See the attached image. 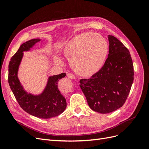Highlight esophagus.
<instances>
[{
  "mask_svg": "<svg viewBox=\"0 0 149 149\" xmlns=\"http://www.w3.org/2000/svg\"><path fill=\"white\" fill-rule=\"evenodd\" d=\"M67 77L68 78H70V79H74L75 78V77H74V76L72 74V73H67Z\"/></svg>",
  "mask_w": 149,
  "mask_h": 149,
  "instance_id": "34e87169",
  "label": "esophagus"
}]
</instances>
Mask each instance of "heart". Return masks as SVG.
Instances as JSON below:
<instances>
[{"instance_id": "obj_1", "label": "heart", "mask_w": 149, "mask_h": 149, "mask_svg": "<svg viewBox=\"0 0 149 149\" xmlns=\"http://www.w3.org/2000/svg\"><path fill=\"white\" fill-rule=\"evenodd\" d=\"M109 45L101 34L86 33L78 35L65 43L61 53L70 61L76 74L89 77L97 73L104 65L107 59ZM54 60L61 64L60 58Z\"/></svg>"}]
</instances>
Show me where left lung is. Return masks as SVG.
Returning <instances> with one entry per match:
<instances>
[{
  "instance_id": "8db88e82",
  "label": "left lung",
  "mask_w": 149,
  "mask_h": 149,
  "mask_svg": "<svg viewBox=\"0 0 149 149\" xmlns=\"http://www.w3.org/2000/svg\"><path fill=\"white\" fill-rule=\"evenodd\" d=\"M109 54L104 65L90 79L79 81L89 107L101 114L123 106L134 81V66L128 49L112 35H108Z\"/></svg>"
}]
</instances>
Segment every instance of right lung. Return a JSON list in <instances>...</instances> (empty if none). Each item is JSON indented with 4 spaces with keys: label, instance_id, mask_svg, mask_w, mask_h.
<instances>
[{
    "label": "right lung",
    "instance_id": "1",
    "mask_svg": "<svg viewBox=\"0 0 149 149\" xmlns=\"http://www.w3.org/2000/svg\"><path fill=\"white\" fill-rule=\"evenodd\" d=\"M42 39L34 38L22 44L8 65V83L20 107L25 112L42 119H49L61 114L66 107V101L58 88L59 80L66 73L49 76L43 91L35 94L26 91L18 77L24 52H29Z\"/></svg>",
    "mask_w": 149,
    "mask_h": 149
}]
</instances>
